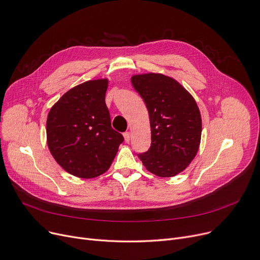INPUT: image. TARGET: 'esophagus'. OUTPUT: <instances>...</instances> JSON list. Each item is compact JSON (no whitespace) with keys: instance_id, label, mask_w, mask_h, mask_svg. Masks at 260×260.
Here are the masks:
<instances>
[{"instance_id":"34e87169","label":"esophagus","mask_w":260,"mask_h":260,"mask_svg":"<svg viewBox=\"0 0 260 260\" xmlns=\"http://www.w3.org/2000/svg\"><path fill=\"white\" fill-rule=\"evenodd\" d=\"M124 137H125V142H126V143H129V142H130V139H131L130 132H125V133H124Z\"/></svg>"}]
</instances>
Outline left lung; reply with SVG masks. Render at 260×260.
Wrapping results in <instances>:
<instances>
[{
	"label": "left lung",
	"instance_id": "obj_1",
	"mask_svg": "<svg viewBox=\"0 0 260 260\" xmlns=\"http://www.w3.org/2000/svg\"><path fill=\"white\" fill-rule=\"evenodd\" d=\"M149 112L151 146L139 154L146 169L159 177L184 171L201 144L202 116L193 96L174 79L160 73L131 78Z\"/></svg>",
	"mask_w": 260,
	"mask_h": 260
}]
</instances>
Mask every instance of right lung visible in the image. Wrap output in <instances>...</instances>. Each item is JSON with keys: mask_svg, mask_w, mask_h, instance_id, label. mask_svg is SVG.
Segmentation results:
<instances>
[{"mask_svg": "<svg viewBox=\"0 0 260 260\" xmlns=\"http://www.w3.org/2000/svg\"><path fill=\"white\" fill-rule=\"evenodd\" d=\"M108 80L88 81L60 98L47 117V144L56 162L68 173L93 178L109 169L124 142L112 129L105 103Z\"/></svg>", "mask_w": 260, "mask_h": 260, "instance_id": "obj_1", "label": "right lung"}]
</instances>
